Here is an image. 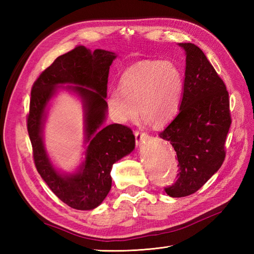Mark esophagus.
I'll use <instances>...</instances> for the list:
<instances>
[{"mask_svg": "<svg viewBox=\"0 0 254 254\" xmlns=\"http://www.w3.org/2000/svg\"><path fill=\"white\" fill-rule=\"evenodd\" d=\"M135 142H136V145H139L141 144L144 139H146L148 137V134L145 133L143 131H135Z\"/></svg>", "mask_w": 254, "mask_h": 254, "instance_id": "1", "label": "esophagus"}]
</instances>
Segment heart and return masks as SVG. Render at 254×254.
I'll return each instance as SVG.
<instances>
[{
    "mask_svg": "<svg viewBox=\"0 0 254 254\" xmlns=\"http://www.w3.org/2000/svg\"><path fill=\"white\" fill-rule=\"evenodd\" d=\"M183 89L185 78L176 64L143 61L122 74L119 89L110 90L106 102L118 122L134 120L139 109L142 116L153 123L163 124L179 109Z\"/></svg>",
    "mask_w": 254,
    "mask_h": 254,
    "instance_id": "heart-1",
    "label": "heart"
}]
</instances>
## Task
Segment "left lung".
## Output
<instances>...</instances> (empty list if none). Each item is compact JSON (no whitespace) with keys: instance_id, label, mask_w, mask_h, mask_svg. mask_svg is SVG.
I'll use <instances>...</instances> for the list:
<instances>
[{"instance_id":"8db88e82","label":"left lung","mask_w":254,"mask_h":254,"mask_svg":"<svg viewBox=\"0 0 254 254\" xmlns=\"http://www.w3.org/2000/svg\"><path fill=\"white\" fill-rule=\"evenodd\" d=\"M186 51V78L180 110L164 131L178 159L177 180L165 188L172 197L195 193L223 165L231 124L229 95L203 51L179 44Z\"/></svg>"}]
</instances>
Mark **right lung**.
I'll return each mask as SVG.
<instances>
[{"label": "right lung", "instance_id": "add662e5", "mask_svg": "<svg viewBox=\"0 0 254 254\" xmlns=\"http://www.w3.org/2000/svg\"><path fill=\"white\" fill-rule=\"evenodd\" d=\"M115 59L113 52L100 49L90 52L84 46H77L58 57L31 87L27 130L35 166L51 191L75 209H93L104 201L111 189L112 165L135 146V136L128 127L119 123L102 127L108 107L105 100L108 74ZM61 83L75 84L69 88L81 96L85 107L89 146L81 170L71 176H62L53 168L41 136L44 109Z\"/></svg>", "mask_w": 254, "mask_h": 254}]
</instances>
